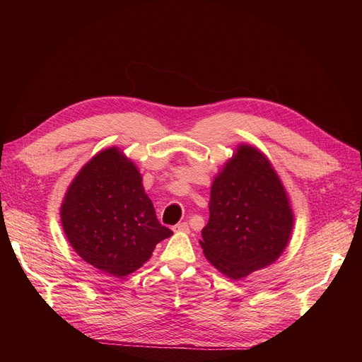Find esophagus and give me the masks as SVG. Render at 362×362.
<instances>
[{
  "label": "esophagus",
  "mask_w": 362,
  "mask_h": 362,
  "mask_svg": "<svg viewBox=\"0 0 362 362\" xmlns=\"http://www.w3.org/2000/svg\"><path fill=\"white\" fill-rule=\"evenodd\" d=\"M172 229H173V233H184V234H187V233H189V225L185 223V222H182V223L175 225Z\"/></svg>",
  "instance_id": "esophagus-1"
}]
</instances>
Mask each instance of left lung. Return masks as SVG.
Returning a JSON list of instances; mask_svg holds the SVG:
<instances>
[{"instance_id": "8db88e82", "label": "left lung", "mask_w": 362, "mask_h": 362, "mask_svg": "<svg viewBox=\"0 0 362 362\" xmlns=\"http://www.w3.org/2000/svg\"><path fill=\"white\" fill-rule=\"evenodd\" d=\"M199 240L210 264L233 281L273 264L294 226L288 193L264 152L240 144L211 184Z\"/></svg>"}]
</instances>
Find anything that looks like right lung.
Here are the masks:
<instances>
[{
  "label": "right lung",
  "instance_id": "right-lung-1",
  "mask_svg": "<svg viewBox=\"0 0 362 362\" xmlns=\"http://www.w3.org/2000/svg\"><path fill=\"white\" fill-rule=\"evenodd\" d=\"M60 221L76 254L116 278L140 269L173 234L158 222L134 161L117 146L100 151L75 175Z\"/></svg>",
  "mask_w": 362,
  "mask_h": 362
}]
</instances>
